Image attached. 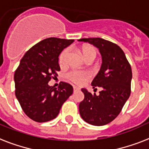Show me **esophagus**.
<instances>
[{
	"mask_svg": "<svg viewBox=\"0 0 149 149\" xmlns=\"http://www.w3.org/2000/svg\"><path fill=\"white\" fill-rule=\"evenodd\" d=\"M73 90H74V92L77 91V90H79V88H78L77 86H73Z\"/></svg>",
	"mask_w": 149,
	"mask_h": 149,
	"instance_id": "34e87169",
	"label": "esophagus"
}]
</instances>
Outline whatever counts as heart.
I'll list each match as a JSON object with an SVG mask.
<instances>
[{
	"mask_svg": "<svg viewBox=\"0 0 149 149\" xmlns=\"http://www.w3.org/2000/svg\"><path fill=\"white\" fill-rule=\"evenodd\" d=\"M82 53H83L84 57L87 61L93 60L96 56V51L93 47L89 45L83 46L82 47ZM70 54V49L65 48L60 54L59 56V63L61 66H66L67 63V58ZM89 77V73L85 71L79 70H72L66 74V79L69 81H70L75 84H82L86 80H87Z\"/></svg>",
	"mask_w": 149,
	"mask_h": 149,
	"instance_id": "b5f03b06",
	"label": "heart"
}]
</instances>
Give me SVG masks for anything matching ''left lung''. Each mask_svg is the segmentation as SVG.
Segmentation results:
<instances>
[{
  "mask_svg": "<svg viewBox=\"0 0 149 149\" xmlns=\"http://www.w3.org/2000/svg\"><path fill=\"white\" fill-rule=\"evenodd\" d=\"M78 40L99 48L102 58L100 72L91 83L93 88L101 87L102 91L97 95L82 89L84 100L79 106V113L89 124L106 125L118 116L131 93V66L125 53L116 43L100 37Z\"/></svg>",
  "mask_w": 149,
  "mask_h": 149,
  "instance_id": "left-lung-1",
  "label": "left lung"
}]
</instances>
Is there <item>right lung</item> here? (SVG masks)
I'll return each instance as SVG.
<instances>
[{
    "mask_svg": "<svg viewBox=\"0 0 149 149\" xmlns=\"http://www.w3.org/2000/svg\"><path fill=\"white\" fill-rule=\"evenodd\" d=\"M74 40L49 37L26 52L14 73L15 95L24 113L37 123L57 116L63 104L72 94V86L60 82L58 88L49 86L51 79L60 70L59 55Z\"/></svg>",
    "mask_w": 149,
    "mask_h": 149,
    "instance_id": "right-lung-1",
    "label": "right lung"
}]
</instances>
